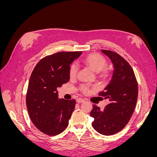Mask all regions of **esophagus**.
<instances>
[{
  "instance_id": "obj_1",
  "label": "esophagus",
  "mask_w": 157,
  "mask_h": 157,
  "mask_svg": "<svg viewBox=\"0 0 157 157\" xmlns=\"http://www.w3.org/2000/svg\"><path fill=\"white\" fill-rule=\"evenodd\" d=\"M85 101V99H84L83 98H78L77 99V102L78 103H84Z\"/></svg>"
}]
</instances>
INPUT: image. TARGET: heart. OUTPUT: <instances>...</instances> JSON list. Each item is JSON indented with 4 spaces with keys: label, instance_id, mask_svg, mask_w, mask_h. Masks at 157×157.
I'll use <instances>...</instances> for the list:
<instances>
[{
    "label": "heart",
    "instance_id": "b5f03b06",
    "mask_svg": "<svg viewBox=\"0 0 157 157\" xmlns=\"http://www.w3.org/2000/svg\"><path fill=\"white\" fill-rule=\"evenodd\" d=\"M83 62L88 65L96 73H101L103 77H107L109 75V70L105 68L107 65V60L103 56L98 53H92L86 56L83 59ZM78 71V66L77 63H73L70 66L69 75L71 78H75ZM90 85L82 84L80 89L82 92L86 94L90 90Z\"/></svg>",
    "mask_w": 157,
    "mask_h": 157
}]
</instances>
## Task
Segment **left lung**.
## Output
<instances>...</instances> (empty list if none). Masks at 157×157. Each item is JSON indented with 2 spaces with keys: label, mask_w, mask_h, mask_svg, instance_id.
<instances>
[{
  "label": "left lung",
  "mask_w": 157,
  "mask_h": 157,
  "mask_svg": "<svg viewBox=\"0 0 157 157\" xmlns=\"http://www.w3.org/2000/svg\"><path fill=\"white\" fill-rule=\"evenodd\" d=\"M111 59L114 66L112 79L99 96L109 99L103 111L93 105L90 116L94 118L92 126L99 134L110 136L120 132L129 122L136 107L138 85L132 67L116 52L101 50Z\"/></svg>",
  "instance_id": "1"
}]
</instances>
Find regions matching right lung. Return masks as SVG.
Returning <instances> with one entry per match:
<instances>
[{"instance_id":"obj_1","label":"right lung","mask_w":157,"mask_h":157,"mask_svg":"<svg viewBox=\"0 0 157 157\" xmlns=\"http://www.w3.org/2000/svg\"><path fill=\"white\" fill-rule=\"evenodd\" d=\"M82 52H59L41 59L28 85L26 105L32 122L40 132L56 136L63 132L75 109V99H58L57 88L70 78V65Z\"/></svg>"}]
</instances>
